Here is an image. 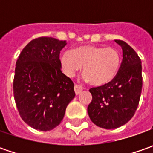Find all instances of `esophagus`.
<instances>
[{
  "label": "esophagus",
  "mask_w": 153,
  "mask_h": 153,
  "mask_svg": "<svg viewBox=\"0 0 153 153\" xmlns=\"http://www.w3.org/2000/svg\"><path fill=\"white\" fill-rule=\"evenodd\" d=\"M74 90H75V93H76V94L77 95V94H80L82 91V88L81 87V86L77 85V84H75V87H74Z\"/></svg>",
  "instance_id": "34e87169"
}]
</instances>
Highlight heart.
Here are the masks:
<instances>
[{
	"label": "heart",
	"mask_w": 153,
	"mask_h": 153,
	"mask_svg": "<svg viewBox=\"0 0 153 153\" xmlns=\"http://www.w3.org/2000/svg\"><path fill=\"white\" fill-rule=\"evenodd\" d=\"M60 65L68 77H73L82 66L86 82L94 86H103L111 82L117 74L120 54L113 48L83 45L63 53Z\"/></svg>",
	"instance_id": "heart-1"
}]
</instances>
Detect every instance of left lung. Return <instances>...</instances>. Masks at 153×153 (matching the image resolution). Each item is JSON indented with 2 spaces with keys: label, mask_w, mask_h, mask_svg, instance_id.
<instances>
[{
  "label": "left lung",
  "mask_w": 153,
  "mask_h": 153,
  "mask_svg": "<svg viewBox=\"0 0 153 153\" xmlns=\"http://www.w3.org/2000/svg\"><path fill=\"white\" fill-rule=\"evenodd\" d=\"M123 49V61L114 79L105 85L92 88L88 106L91 121L98 127L112 129L124 125L138 107L141 89V60L125 42L115 40Z\"/></svg>",
  "instance_id": "8db88e82"
}]
</instances>
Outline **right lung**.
<instances>
[{
	"label": "right lung",
	"instance_id": "right-lung-1",
	"mask_svg": "<svg viewBox=\"0 0 153 153\" xmlns=\"http://www.w3.org/2000/svg\"><path fill=\"white\" fill-rule=\"evenodd\" d=\"M66 41L39 37L30 42L16 62L13 94L21 118L41 131L63 120L75 97L74 83L61 71L59 53Z\"/></svg>",
	"mask_w": 153,
	"mask_h": 153
}]
</instances>
